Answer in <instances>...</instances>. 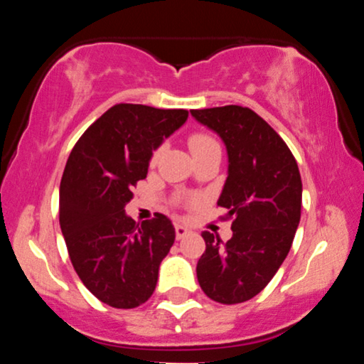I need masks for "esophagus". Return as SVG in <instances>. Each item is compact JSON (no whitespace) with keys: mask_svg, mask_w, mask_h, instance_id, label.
Masks as SVG:
<instances>
[{"mask_svg":"<svg viewBox=\"0 0 364 364\" xmlns=\"http://www.w3.org/2000/svg\"><path fill=\"white\" fill-rule=\"evenodd\" d=\"M174 229H176V237H178V240H181V237H185L186 235H190V229H188L186 225H183V224H176V225H174Z\"/></svg>","mask_w":364,"mask_h":364,"instance_id":"esophagus-1","label":"esophagus"}]
</instances>
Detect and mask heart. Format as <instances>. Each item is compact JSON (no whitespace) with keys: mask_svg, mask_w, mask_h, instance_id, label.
I'll list each match as a JSON object with an SVG mask.
<instances>
[{"mask_svg":"<svg viewBox=\"0 0 364 364\" xmlns=\"http://www.w3.org/2000/svg\"><path fill=\"white\" fill-rule=\"evenodd\" d=\"M188 145H190V150L193 156L203 152V150L219 147V145H217V141L212 139V136L205 135V133H196V135H191L190 140H188Z\"/></svg>","mask_w":364,"mask_h":364,"instance_id":"obj_1","label":"heart"}]
</instances>
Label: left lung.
I'll return each mask as SVG.
<instances>
[{"label":"left lung","instance_id":"obj_1","mask_svg":"<svg viewBox=\"0 0 364 364\" xmlns=\"http://www.w3.org/2000/svg\"><path fill=\"white\" fill-rule=\"evenodd\" d=\"M228 152V178L217 205L228 208L232 237L205 231L196 263L202 291L223 304L243 303L267 286L289 253L301 217L303 185L289 147L257 112L241 106L195 109Z\"/></svg>","mask_w":364,"mask_h":364}]
</instances>
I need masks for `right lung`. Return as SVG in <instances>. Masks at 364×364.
<instances>
[{
  "label": "right lung",
  "mask_w": 364,
  "mask_h": 364,
  "mask_svg": "<svg viewBox=\"0 0 364 364\" xmlns=\"http://www.w3.org/2000/svg\"><path fill=\"white\" fill-rule=\"evenodd\" d=\"M188 119L185 109L116 104L87 128L66 161L60 225L85 287L112 308H136L152 296L159 265L176 231L156 214L140 225L124 212L132 188L147 178L154 150Z\"/></svg>",
  "instance_id": "add662e5"
}]
</instances>
